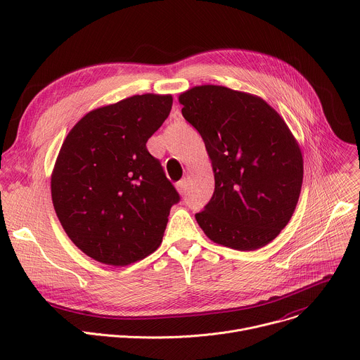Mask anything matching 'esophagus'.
I'll return each mask as SVG.
<instances>
[{
    "label": "esophagus",
    "instance_id": "34e87169",
    "mask_svg": "<svg viewBox=\"0 0 360 360\" xmlns=\"http://www.w3.org/2000/svg\"><path fill=\"white\" fill-rule=\"evenodd\" d=\"M186 186H188V182H186V179H185V178L176 182V189H178V192H179V193H182V195L185 193Z\"/></svg>",
    "mask_w": 360,
    "mask_h": 360
}]
</instances>
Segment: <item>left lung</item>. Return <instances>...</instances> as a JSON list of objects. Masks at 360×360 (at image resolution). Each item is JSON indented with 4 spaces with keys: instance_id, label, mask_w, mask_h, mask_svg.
Masks as SVG:
<instances>
[{
    "instance_id": "1",
    "label": "left lung",
    "mask_w": 360,
    "mask_h": 360,
    "mask_svg": "<svg viewBox=\"0 0 360 360\" xmlns=\"http://www.w3.org/2000/svg\"><path fill=\"white\" fill-rule=\"evenodd\" d=\"M179 102L215 174L198 225L236 250L268 245L290 221L303 179L302 152L286 122L262 98L221 85L193 86Z\"/></svg>"
}]
</instances>
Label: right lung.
I'll list each match as a JSON object with an SVG mask.
<instances>
[{
  "label": "right lung",
  "mask_w": 360,
  "mask_h": 360,
  "mask_svg": "<svg viewBox=\"0 0 360 360\" xmlns=\"http://www.w3.org/2000/svg\"><path fill=\"white\" fill-rule=\"evenodd\" d=\"M171 108V95L129 96L88 112L61 146L51 176L54 210L68 238L101 264H134L162 242L179 193L146 141Z\"/></svg>",
  "instance_id": "add662e5"
}]
</instances>
